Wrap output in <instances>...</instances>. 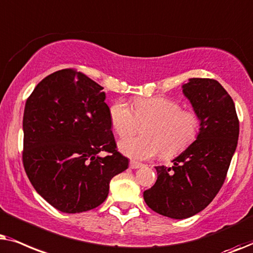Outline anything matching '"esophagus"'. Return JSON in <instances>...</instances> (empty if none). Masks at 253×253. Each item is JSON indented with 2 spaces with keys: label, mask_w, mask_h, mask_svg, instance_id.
<instances>
[{
  "label": "esophagus",
  "mask_w": 253,
  "mask_h": 253,
  "mask_svg": "<svg viewBox=\"0 0 253 253\" xmlns=\"http://www.w3.org/2000/svg\"><path fill=\"white\" fill-rule=\"evenodd\" d=\"M143 164L140 163V162H136V161H130L129 163V167L132 168V169H139V168L142 167Z\"/></svg>",
  "instance_id": "34e87169"
}]
</instances>
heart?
I'll list each match as a JSON object with an SVG mask.
<instances>
[{"label": "heart", "mask_w": 253, "mask_h": 253, "mask_svg": "<svg viewBox=\"0 0 253 253\" xmlns=\"http://www.w3.org/2000/svg\"><path fill=\"white\" fill-rule=\"evenodd\" d=\"M110 121L119 137L136 133L143 126V136L128 137L119 142V150L134 160H148L161 153L169 160L178 156L194 142L201 120L194 110L181 109L180 104L168 97H141L133 106L117 100L110 107Z\"/></svg>", "instance_id": "b5f03b06"}]
</instances>
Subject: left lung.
Masks as SVG:
<instances>
[{
  "label": "left lung",
  "instance_id": "1",
  "mask_svg": "<svg viewBox=\"0 0 253 253\" xmlns=\"http://www.w3.org/2000/svg\"><path fill=\"white\" fill-rule=\"evenodd\" d=\"M183 92L200 117L199 134L172 167H156V183L143 192L148 207L177 220L198 214L216 197L240 134L234 100L217 81L190 79Z\"/></svg>",
  "mask_w": 253,
  "mask_h": 253
}]
</instances>
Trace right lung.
Listing matches in <instances>:
<instances>
[{
    "label": "right lung",
    "mask_w": 253,
    "mask_h": 253,
    "mask_svg": "<svg viewBox=\"0 0 253 253\" xmlns=\"http://www.w3.org/2000/svg\"><path fill=\"white\" fill-rule=\"evenodd\" d=\"M103 89L83 73L62 69L37 84L26 100L23 166L35 190L63 213L98 207L111 179L128 168L117 150Z\"/></svg>",
    "instance_id": "obj_1"
}]
</instances>
